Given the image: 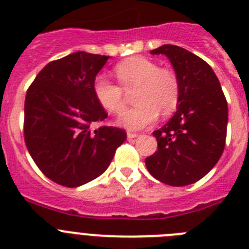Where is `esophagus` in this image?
<instances>
[{
	"label": "esophagus",
	"mask_w": 249,
	"mask_h": 249,
	"mask_svg": "<svg viewBox=\"0 0 249 249\" xmlns=\"http://www.w3.org/2000/svg\"><path fill=\"white\" fill-rule=\"evenodd\" d=\"M137 133H135V132H127V137H128V140H133V138L137 137Z\"/></svg>",
	"instance_id": "34e87169"
}]
</instances>
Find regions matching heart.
<instances>
[{
	"instance_id": "1",
	"label": "heart",
	"mask_w": 249,
	"mask_h": 249,
	"mask_svg": "<svg viewBox=\"0 0 249 249\" xmlns=\"http://www.w3.org/2000/svg\"><path fill=\"white\" fill-rule=\"evenodd\" d=\"M114 72L122 88L105 74L96 76L92 87L97 102L111 113H118L124 108L123 89H137L133 96L137 106L118 117L121 126L132 131L142 129L155 122L160 112L166 116L177 108L181 87L171 70L160 68L146 57H132L118 63Z\"/></svg>"
}]
</instances>
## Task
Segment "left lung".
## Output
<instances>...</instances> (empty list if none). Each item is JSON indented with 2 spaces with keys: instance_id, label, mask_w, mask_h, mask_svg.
I'll list each match as a JSON object with an SVG mask.
<instances>
[{
  "instance_id": "1",
  "label": "left lung",
  "mask_w": 249,
  "mask_h": 249,
  "mask_svg": "<svg viewBox=\"0 0 249 249\" xmlns=\"http://www.w3.org/2000/svg\"><path fill=\"white\" fill-rule=\"evenodd\" d=\"M151 53L168 57L181 97L173 117L153 132L157 151L146 158V167L162 183L192 184L210 172L223 153L227 101L212 67L195 53L173 45L160 46Z\"/></svg>"
}]
</instances>
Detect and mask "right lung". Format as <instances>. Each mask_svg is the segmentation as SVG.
I'll return each instance as SVG.
<instances>
[{"instance_id":"obj_1","label":"right lung","mask_w":249,"mask_h":249,"mask_svg":"<svg viewBox=\"0 0 249 249\" xmlns=\"http://www.w3.org/2000/svg\"><path fill=\"white\" fill-rule=\"evenodd\" d=\"M108 58L74 52L47 63L27 89L26 146L43 175L61 186H82L102 175L127 138L117 127L91 129L107 118L92 86Z\"/></svg>"}]
</instances>
